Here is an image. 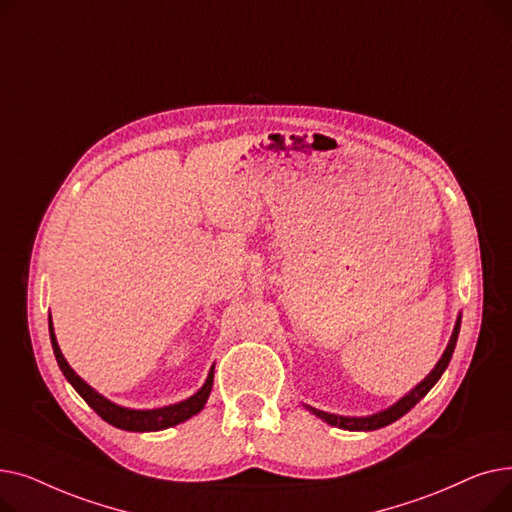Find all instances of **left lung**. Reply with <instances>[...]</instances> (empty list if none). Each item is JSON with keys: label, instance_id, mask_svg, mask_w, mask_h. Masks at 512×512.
Listing matches in <instances>:
<instances>
[{"label": "left lung", "instance_id": "1", "mask_svg": "<svg viewBox=\"0 0 512 512\" xmlns=\"http://www.w3.org/2000/svg\"><path fill=\"white\" fill-rule=\"evenodd\" d=\"M459 330H461V315L459 319H456V326H454V332L450 336V342L446 346V351L442 355V359L438 361V365L434 367V371L427 375V378L417 386L413 388L405 398H400L394 407L382 411V413H375L371 417H342V415H332V413H324V411H317L313 407H307L311 413H315L319 419H324L326 423L334 425V427H340V429H348V432H371V429H380L384 425H390L392 421L400 419L405 413H409L417 402L434 388V384L442 378L444 369L448 367L450 363V357L454 353V346H456V338H459Z\"/></svg>", "mask_w": 512, "mask_h": 512}]
</instances>
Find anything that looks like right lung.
I'll list each match as a JSON object with an SVG mask.
<instances>
[{
	"instance_id": "obj_1",
	"label": "right lung",
	"mask_w": 512,
	"mask_h": 512,
	"mask_svg": "<svg viewBox=\"0 0 512 512\" xmlns=\"http://www.w3.org/2000/svg\"><path fill=\"white\" fill-rule=\"evenodd\" d=\"M49 336H51V346H53V353H56L58 365L62 369V373L66 375V380L74 386V390L85 398L87 405L110 425L126 429V432H159V429H166L172 425H178L186 419H191L193 415H197L209 398L211 386H213V367L207 375V382L203 384V388L193 394L191 398H186L178 405H170L164 409H153V411H132V409H124L114 405L107 398H103L101 394H97L89 384H85L83 380L78 378V375L72 371V367L66 363L60 346L56 342V334H53V326H51V317H49Z\"/></svg>"
}]
</instances>
